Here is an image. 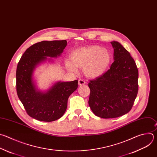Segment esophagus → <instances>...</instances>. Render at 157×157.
<instances>
[{
    "label": "esophagus",
    "instance_id": "esophagus-1",
    "mask_svg": "<svg viewBox=\"0 0 157 157\" xmlns=\"http://www.w3.org/2000/svg\"><path fill=\"white\" fill-rule=\"evenodd\" d=\"M85 83H86V82L84 80H83V79H79L78 80V85H83Z\"/></svg>",
    "mask_w": 157,
    "mask_h": 157
}]
</instances>
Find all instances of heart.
Returning a JSON list of instances; mask_svg holds the SVG:
<instances>
[{"instance_id": "b5f03b06", "label": "heart", "mask_w": 157, "mask_h": 157, "mask_svg": "<svg viewBox=\"0 0 157 157\" xmlns=\"http://www.w3.org/2000/svg\"><path fill=\"white\" fill-rule=\"evenodd\" d=\"M111 59L109 51L97 45L88 46L74 51L71 55V61L67 60V68L77 72V67L83 69L85 74L90 77H97L108 68Z\"/></svg>"}]
</instances>
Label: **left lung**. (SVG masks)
<instances>
[{"instance_id": "1", "label": "left lung", "mask_w": 157, "mask_h": 157, "mask_svg": "<svg viewBox=\"0 0 157 157\" xmlns=\"http://www.w3.org/2000/svg\"><path fill=\"white\" fill-rule=\"evenodd\" d=\"M111 43L114 48V62L109 70L88 83V105L96 116L105 119L129 113L139 87V71L134 59L119 43Z\"/></svg>"}]
</instances>
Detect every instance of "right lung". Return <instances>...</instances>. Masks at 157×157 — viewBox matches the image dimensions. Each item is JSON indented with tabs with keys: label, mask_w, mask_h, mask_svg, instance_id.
Segmentation results:
<instances>
[{
	"label": "right lung",
	"mask_w": 157,
	"mask_h": 157,
	"mask_svg": "<svg viewBox=\"0 0 157 157\" xmlns=\"http://www.w3.org/2000/svg\"><path fill=\"white\" fill-rule=\"evenodd\" d=\"M66 40L43 41L28 48L20 59L16 72L18 97L27 114L41 121L51 122L61 117L67 107L69 96L78 87V80L59 82L46 93L38 91L33 81V73L46 57H56L67 46Z\"/></svg>",
	"instance_id": "right-lung-1"
}]
</instances>
